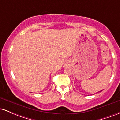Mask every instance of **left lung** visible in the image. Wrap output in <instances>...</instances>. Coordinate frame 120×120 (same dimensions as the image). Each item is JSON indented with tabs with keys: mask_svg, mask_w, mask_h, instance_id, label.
<instances>
[{
	"mask_svg": "<svg viewBox=\"0 0 120 120\" xmlns=\"http://www.w3.org/2000/svg\"><path fill=\"white\" fill-rule=\"evenodd\" d=\"M102 91V90H101V91H99V92H100V91ZM99 92H98V93H99Z\"/></svg>",
	"mask_w": 120,
	"mask_h": 120,
	"instance_id": "left-lung-1",
	"label": "left lung"
}]
</instances>
